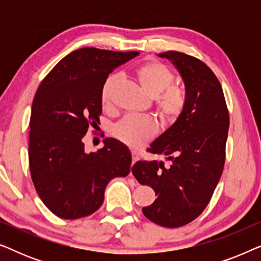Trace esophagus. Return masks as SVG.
Instances as JSON below:
<instances>
[{"mask_svg":"<svg viewBox=\"0 0 261 261\" xmlns=\"http://www.w3.org/2000/svg\"><path fill=\"white\" fill-rule=\"evenodd\" d=\"M140 159V156H139V154L137 152H132V164H134V163H137L138 160Z\"/></svg>","mask_w":261,"mask_h":261,"instance_id":"obj_1","label":"esophagus"}]
</instances>
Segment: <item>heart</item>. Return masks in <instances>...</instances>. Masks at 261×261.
Wrapping results in <instances>:
<instances>
[{"label": "heart", "instance_id": "b5f03b06", "mask_svg": "<svg viewBox=\"0 0 261 261\" xmlns=\"http://www.w3.org/2000/svg\"><path fill=\"white\" fill-rule=\"evenodd\" d=\"M134 76L141 88L152 97H156L155 108L165 124H172L179 119L187 105V94L180 87L173 85L174 73L165 64L151 60L139 65ZM120 77L110 74L101 89V102L108 108L112 105L113 92ZM112 135L116 140L132 148H139L154 137L156 124L151 117L128 115L113 124Z\"/></svg>", "mask_w": 261, "mask_h": 261}]
</instances>
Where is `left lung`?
<instances>
[{
  "mask_svg": "<svg viewBox=\"0 0 261 261\" xmlns=\"http://www.w3.org/2000/svg\"><path fill=\"white\" fill-rule=\"evenodd\" d=\"M177 67L185 84L187 105L176 122L147 151L167 155L163 162H137L132 172L149 185L156 199L142 213L162 227L177 228L201 215L212 198L226 160L229 128L223 90L202 60L177 51L159 53Z\"/></svg>",
  "mask_w": 261,
  "mask_h": 261,
  "instance_id": "8db88e82",
  "label": "left lung"
}]
</instances>
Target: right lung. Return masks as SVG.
<instances>
[{
  "label": "right lung",
  "instance_id": "1",
  "mask_svg": "<svg viewBox=\"0 0 261 261\" xmlns=\"http://www.w3.org/2000/svg\"><path fill=\"white\" fill-rule=\"evenodd\" d=\"M139 52L84 47L60 60L39 85L30 120V170L39 197L60 219L89 216L102 205L107 184L126 177L132 155L106 138L87 153L83 138L99 122L101 89L114 69Z\"/></svg>",
  "mask_w": 261,
  "mask_h": 261
}]
</instances>
